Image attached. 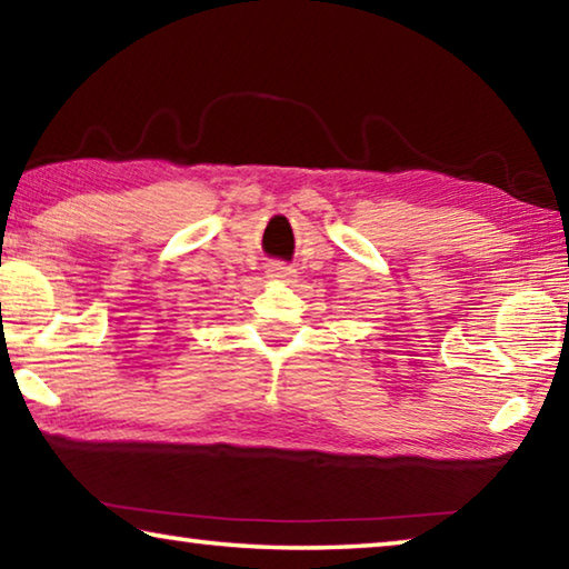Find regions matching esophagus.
<instances>
[{
	"mask_svg": "<svg viewBox=\"0 0 569 569\" xmlns=\"http://www.w3.org/2000/svg\"><path fill=\"white\" fill-rule=\"evenodd\" d=\"M293 268L286 266V263H271L266 268V276L271 278L273 283H291L293 281Z\"/></svg>",
	"mask_w": 569,
	"mask_h": 569,
	"instance_id": "1",
	"label": "esophagus"
}]
</instances>
